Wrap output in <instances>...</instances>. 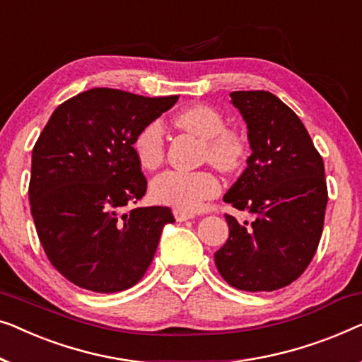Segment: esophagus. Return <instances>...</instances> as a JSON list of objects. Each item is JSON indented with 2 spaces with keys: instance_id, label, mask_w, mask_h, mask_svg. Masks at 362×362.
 I'll return each instance as SVG.
<instances>
[{
  "instance_id": "34e87169",
  "label": "esophagus",
  "mask_w": 362,
  "mask_h": 362,
  "mask_svg": "<svg viewBox=\"0 0 362 362\" xmlns=\"http://www.w3.org/2000/svg\"><path fill=\"white\" fill-rule=\"evenodd\" d=\"M174 216L177 221H187L193 218V213H187V211H182V210H174Z\"/></svg>"
}]
</instances>
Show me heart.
Masks as SVG:
<instances>
[{
    "instance_id": "b5f03b06",
    "label": "heart",
    "mask_w": 362,
    "mask_h": 362,
    "mask_svg": "<svg viewBox=\"0 0 362 362\" xmlns=\"http://www.w3.org/2000/svg\"><path fill=\"white\" fill-rule=\"evenodd\" d=\"M177 128L203 139V160L223 172H234L243 165L247 154L246 136L236 128L225 126L220 111L210 105L187 106L175 115ZM136 159L147 170L164 162V129L159 121L142 126L132 142ZM220 180L210 170H165L151 183V197L160 205L182 211H195L203 203L220 193Z\"/></svg>"
}]
</instances>
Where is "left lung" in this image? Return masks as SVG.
Segmentation results:
<instances>
[{"label":"left lung","mask_w":362,"mask_h":362,"mask_svg":"<svg viewBox=\"0 0 362 362\" xmlns=\"http://www.w3.org/2000/svg\"><path fill=\"white\" fill-rule=\"evenodd\" d=\"M252 154L225 202L256 220L225 215L230 238L215 252L221 277L246 292L287 287L312 262L323 233L328 188L323 157L307 128L271 91H233Z\"/></svg>","instance_id":"1"}]
</instances>
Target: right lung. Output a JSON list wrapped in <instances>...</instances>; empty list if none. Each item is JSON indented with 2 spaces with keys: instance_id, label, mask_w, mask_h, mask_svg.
Masks as SVG:
<instances>
[{
  "instance_id": "obj_1",
  "label": "right lung",
  "mask_w": 362,
  "mask_h": 362,
  "mask_svg": "<svg viewBox=\"0 0 362 362\" xmlns=\"http://www.w3.org/2000/svg\"><path fill=\"white\" fill-rule=\"evenodd\" d=\"M179 96L91 88L57 106L33 149L29 203L55 271L81 288L121 292L151 266L169 206L132 208L147 179L134 137Z\"/></svg>"
}]
</instances>
